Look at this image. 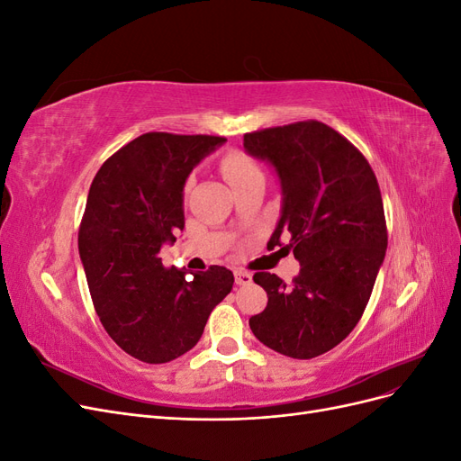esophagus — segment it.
I'll use <instances>...</instances> for the list:
<instances>
[{"label": "esophagus", "mask_w": 461, "mask_h": 461, "mask_svg": "<svg viewBox=\"0 0 461 461\" xmlns=\"http://www.w3.org/2000/svg\"><path fill=\"white\" fill-rule=\"evenodd\" d=\"M234 278H236V285H240V286H246V285L252 283V275L246 273V271H236Z\"/></svg>", "instance_id": "esophagus-1"}]
</instances>
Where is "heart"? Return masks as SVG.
<instances>
[{
  "label": "heart",
  "instance_id": "b5f03b06",
  "mask_svg": "<svg viewBox=\"0 0 461 461\" xmlns=\"http://www.w3.org/2000/svg\"><path fill=\"white\" fill-rule=\"evenodd\" d=\"M221 171L230 183V186H236L242 180H248L252 176H259V167L254 163L252 158H248L242 151H230L221 159Z\"/></svg>",
  "mask_w": 461,
  "mask_h": 461
}]
</instances>
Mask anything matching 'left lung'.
<instances>
[{"label":"left lung","instance_id":"obj_1","mask_svg":"<svg viewBox=\"0 0 461 461\" xmlns=\"http://www.w3.org/2000/svg\"><path fill=\"white\" fill-rule=\"evenodd\" d=\"M248 156L273 167L281 217L267 248L285 246L300 261L286 285L256 273L267 308L249 317L271 350L312 359L354 330L369 302L386 252V222L376 176L359 149L319 121L244 134Z\"/></svg>","mask_w":461,"mask_h":461}]
</instances>
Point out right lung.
Wrapping results in <instances>:
<instances>
[{"label": "right lung", "mask_w": 461, "mask_h": 461, "mask_svg": "<svg viewBox=\"0 0 461 461\" xmlns=\"http://www.w3.org/2000/svg\"><path fill=\"white\" fill-rule=\"evenodd\" d=\"M227 140L148 132L113 153L92 180L78 254L94 308L124 352L167 364L202 339L209 313L234 276L165 269L159 252L185 229V185L192 169Z\"/></svg>", "instance_id": "1"}]
</instances>
